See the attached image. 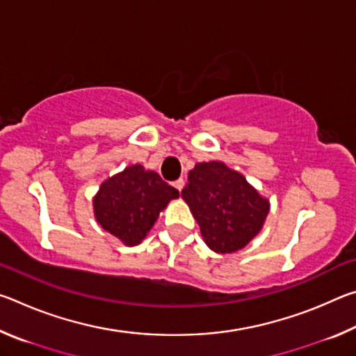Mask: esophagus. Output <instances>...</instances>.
Instances as JSON below:
<instances>
[{
  "instance_id": "34e87169",
  "label": "esophagus",
  "mask_w": 356,
  "mask_h": 356,
  "mask_svg": "<svg viewBox=\"0 0 356 356\" xmlns=\"http://www.w3.org/2000/svg\"><path fill=\"white\" fill-rule=\"evenodd\" d=\"M184 184H185V180H184V179H177V180H174V182H172L174 188H177L179 191L184 188Z\"/></svg>"
}]
</instances>
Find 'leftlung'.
Returning <instances> with one entry per match:
<instances>
[{
    "instance_id": "left-lung-1",
    "label": "left lung",
    "mask_w": 356,
    "mask_h": 356,
    "mask_svg": "<svg viewBox=\"0 0 356 356\" xmlns=\"http://www.w3.org/2000/svg\"><path fill=\"white\" fill-rule=\"evenodd\" d=\"M182 197L215 252H234L262 229L270 204L237 171L221 161L197 163L188 174Z\"/></svg>"
}]
</instances>
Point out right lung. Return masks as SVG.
<instances>
[{
	"label": "right lung",
	"mask_w": 356,
	"mask_h": 356,
	"mask_svg": "<svg viewBox=\"0 0 356 356\" xmlns=\"http://www.w3.org/2000/svg\"><path fill=\"white\" fill-rule=\"evenodd\" d=\"M176 197L179 191L159 174L134 165L102 184L94 197L95 220L125 245H138L154 226L160 210Z\"/></svg>",
	"instance_id": "obj_1"
}]
</instances>
